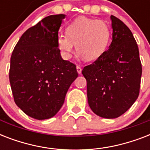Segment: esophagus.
Wrapping results in <instances>:
<instances>
[{
	"label": "esophagus",
	"mask_w": 150,
	"mask_h": 150,
	"mask_svg": "<svg viewBox=\"0 0 150 150\" xmlns=\"http://www.w3.org/2000/svg\"><path fill=\"white\" fill-rule=\"evenodd\" d=\"M76 69H77V71L79 74H81V73H82V68H81L79 65L76 66Z\"/></svg>",
	"instance_id": "esophagus-1"
}]
</instances>
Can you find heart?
<instances>
[{
	"instance_id": "1",
	"label": "heart",
	"mask_w": 150,
	"mask_h": 150,
	"mask_svg": "<svg viewBox=\"0 0 150 150\" xmlns=\"http://www.w3.org/2000/svg\"><path fill=\"white\" fill-rule=\"evenodd\" d=\"M110 37V29L107 22L81 17L68 25L66 35H58L57 41L61 54L66 58L71 57L75 44L78 54L87 61H92L104 51Z\"/></svg>"
}]
</instances>
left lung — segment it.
<instances>
[{
	"label": "left lung",
	"mask_w": 150,
	"mask_h": 150,
	"mask_svg": "<svg viewBox=\"0 0 150 150\" xmlns=\"http://www.w3.org/2000/svg\"><path fill=\"white\" fill-rule=\"evenodd\" d=\"M112 42L93 63L84 67L91 110L104 118L125 113L139 94L142 64L134 36L122 21L111 15Z\"/></svg>",
	"instance_id": "left-lung-1"
}]
</instances>
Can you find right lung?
Here are the masks:
<instances>
[{
  "label": "right lung",
  "mask_w": 150,
  "mask_h": 150,
  "mask_svg": "<svg viewBox=\"0 0 150 150\" xmlns=\"http://www.w3.org/2000/svg\"><path fill=\"white\" fill-rule=\"evenodd\" d=\"M64 15L44 18L22 34L11 57L9 80L15 103L33 118L54 117L62 107L76 65L62 59L57 46Z\"/></svg>",
  "instance_id": "obj_1"
}]
</instances>
